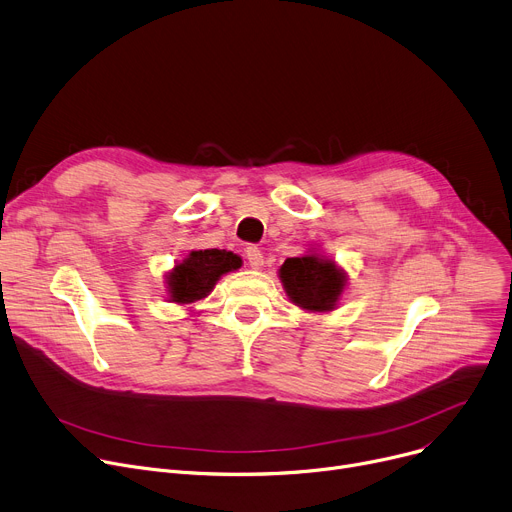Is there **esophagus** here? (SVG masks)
I'll return each mask as SVG.
<instances>
[{
    "instance_id": "1",
    "label": "esophagus",
    "mask_w": 512,
    "mask_h": 512,
    "mask_svg": "<svg viewBox=\"0 0 512 512\" xmlns=\"http://www.w3.org/2000/svg\"><path fill=\"white\" fill-rule=\"evenodd\" d=\"M246 258H248V264L254 268V270H260L264 266V256L262 252L256 248V246H250L246 250Z\"/></svg>"
}]
</instances>
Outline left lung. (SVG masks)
Returning a JSON list of instances; mask_svg holds the SVG:
<instances>
[{
	"label": "left lung",
	"mask_w": 512,
	"mask_h": 512,
	"mask_svg": "<svg viewBox=\"0 0 512 512\" xmlns=\"http://www.w3.org/2000/svg\"><path fill=\"white\" fill-rule=\"evenodd\" d=\"M279 281L293 306L320 316L341 306L349 279L337 260L328 258L320 248H308L306 254L281 264Z\"/></svg>",
	"instance_id": "8db88e82"
}]
</instances>
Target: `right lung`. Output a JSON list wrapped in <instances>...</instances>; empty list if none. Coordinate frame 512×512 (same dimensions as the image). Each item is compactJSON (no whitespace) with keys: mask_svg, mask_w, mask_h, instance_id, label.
Wrapping results in <instances>:
<instances>
[{"mask_svg":"<svg viewBox=\"0 0 512 512\" xmlns=\"http://www.w3.org/2000/svg\"><path fill=\"white\" fill-rule=\"evenodd\" d=\"M242 266V258L227 250H192L163 275L167 302L198 314L194 308L210 295L221 277Z\"/></svg>","mask_w":512,"mask_h":512,"instance_id":"add662e5","label":"right lung"}]
</instances>
